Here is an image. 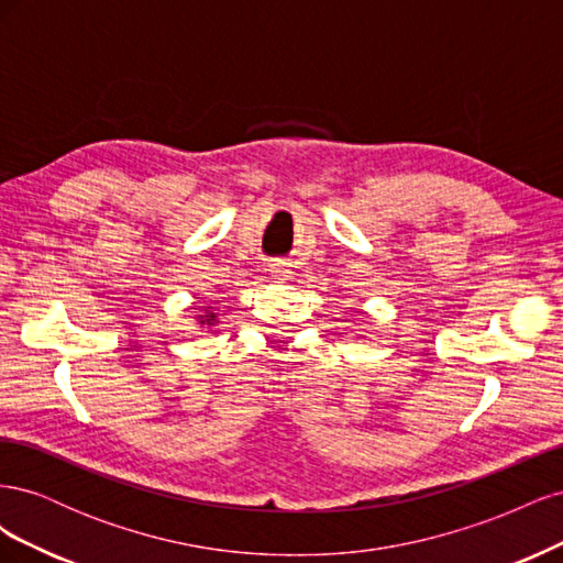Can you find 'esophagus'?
<instances>
[{
  "mask_svg": "<svg viewBox=\"0 0 563 563\" xmlns=\"http://www.w3.org/2000/svg\"><path fill=\"white\" fill-rule=\"evenodd\" d=\"M267 269H269V275L275 277V279H279V282H286V279H291V265H288L286 261H272L269 265H267Z\"/></svg>",
  "mask_w": 563,
  "mask_h": 563,
  "instance_id": "obj_1",
  "label": "esophagus"
}]
</instances>
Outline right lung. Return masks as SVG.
Masks as SVG:
<instances>
[{"label": "right lung", "mask_w": 563, "mask_h": 563, "mask_svg": "<svg viewBox=\"0 0 563 563\" xmlns=\"http://www.w3.org/2000/svg\"><path fill=\"white\" fill-rule=\"evenodd\" d=\"M199 319H201V323H213L216 321V314L213 312H207V314H199Z\"/></svg>", "instance_id": "1"}]
</instances>
